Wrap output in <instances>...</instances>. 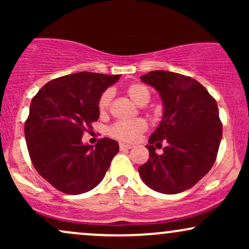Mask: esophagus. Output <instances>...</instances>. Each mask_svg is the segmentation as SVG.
I'll return each instance as SVG.
<instances>
[{
  "instance_id": "obj_1",
  "label": "esophagus",
  "mask_w": 249,
  "mask_h": 249,
  "mask_svg": "<svg viewBox=\"0 0 249 249\" xmlns=\"http://www.w3.org/2000/svg\"><path fill=\"white\" fill-rule=\"evenodd\" d=\"M133 145H130V144H125V142H121L119 144V148L121 150H130V148H132Z\"/></svg>"
}]
</instances>
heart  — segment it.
<instances>
[{
    "label": "heart",
    "mask_w": 249,
    "mask_h": 249,
    "mask_svg": "<svg viewBox=\"0 0 249 249\" xmlns=\"http://www.w3.org/2000/svg\"><path fill=\"white\" fill-rule=\"evenodd\" d=\"M126 93L132 101L138 105H145L150 101V91L142 84L128 85L126 88ZM111 91H105L101 96L98 102V110L101 113L107 112L111 103ZM147 128V123L142 118H134L130 121L117 122L108 130V133L119 141L124 142H134L139 138L142 132H145Z\"/></svg>",
    "instance_id": "b5f03b06"
}]
</instances>
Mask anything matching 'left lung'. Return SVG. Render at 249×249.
I'll return each instance as SVG.
<instances>
[{
    "instance_id": "left-lung-1",
    "label": "left lung",
    "mask_w": 249,
    "mask_h": 249,
    "mask_svg": "<svg viewBox=\"0 0 249 249\" xmlns=\"http://www.w3.org/2000/svg\"><path fill=\"white\" fill-rule=\"evenodd\" d=\"M142 82L162 102L160 124L148 138L150 158L138 167L148 187L164 194L188 190L213 166L222 137L215 99L196 79L165 70L151 71ZM167 142L163 153L155 147Z\"/></svg>"
}]
</instances>
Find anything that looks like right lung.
Here are the masks:
<instances>
[{
    "mask_svg": "<svg viewBox=\"0 0 249 249\" xmlns=\"http://www.w3.org/2000/svg\"><path fill=\"white\" fill-rule=\"evenodd\" d=\"M121 75L71 73L43 87L30 104L24 125L25 141L34 167L53 187L67 194H82L104 178L118 142L99 139L83 144V132L99 118L98 102Z\"/></svg>",
    "mask_w": 249,
    "mask_h": 249,
    "instance_id": "right-lung-1",
    "label": "right lung"
}]
</instances>
